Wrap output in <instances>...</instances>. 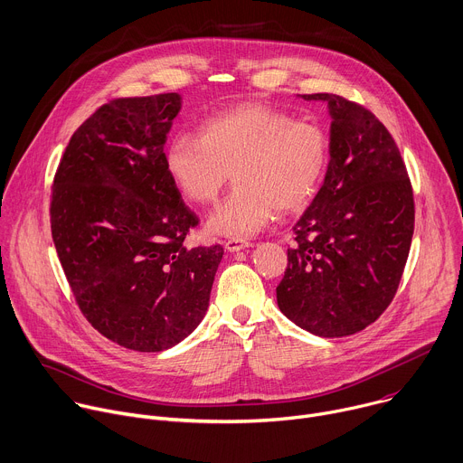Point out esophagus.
Masks as SVG:
<instances>
[{
	"label": "esophagus",
	"instance_id": "1",
	"mask_svg": "<svg viewBox=\"0 0 463 463\" xmlns=\"http://www.w3.org/2000/svg\"><path fill=\"white\" fill-rule=\"evenodd\" d=\"M223 247L229 250V252H238V250H243V249H249L252 247L250 241H245V240H238V238H232V240H227L223 241Z\"/></svg>",
	"mask_w": 463,
	"mask_h": 463
}]
</instances>
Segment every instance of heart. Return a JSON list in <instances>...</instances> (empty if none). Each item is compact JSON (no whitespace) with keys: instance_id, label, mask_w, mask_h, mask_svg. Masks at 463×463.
Listing matches in <instances>:
<instances>
[{"instance_id":"1","label":"heart","mask_w":463,"mask_h":463,"mask_svg":"<svg viewBox=\"0 0 463 463\" xmlns=\"http://www.w3.org/2000/svg\"><path fill=\"white\" fill-rule=\"evenodd\" d=\"M329 143L313 123L260 103H241L209 118L200 137L176 136L165 150V171L194 203H211L232 173L236 187L207 218V232L249 238L274 216L296 211L317 193Z\"/></svg>"}]
</instances>
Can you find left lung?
Masks as SVG:
<instances>
[{"mask_svg": "<svg viewBox=\"0 0 463 463\" xmlns=\"http://www.w3.org/2000/svg\"><path fill=\"white\" fill-rule=\"evenodd\" d=\"M324 184L292 227L294 247L276 287L279 311L322 338L364 331L398 288L414 232V200L400 150L374 114L336 94Z\"/></svg>", "mask_w": 463, "mask_h": 463, "instance_id": "1", "label": "left lung"}]
</instances>
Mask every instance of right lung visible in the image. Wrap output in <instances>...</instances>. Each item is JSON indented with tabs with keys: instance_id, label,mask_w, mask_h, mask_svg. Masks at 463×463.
Returning a JSON list of instances; mask_svg holds the SVG:
<instances>
[{
	"instance_id": "1",
	"label": "right lung",
	"mask_w": 463,
	"mask_h": 463,
	"mask_svg": "<svg viewBox=\"0 0 463 463\" xmlns=\"http://www.w3.org/2000/svg\"><path fill=\"white\" fill-rule=\"evenodd\" d=\"M176 92L114 99L71 137L51 229L85 318L110 342L160 353L203 320L223 247H185L198 223L165 171Z\"/></svg>"
}]
</instances>
